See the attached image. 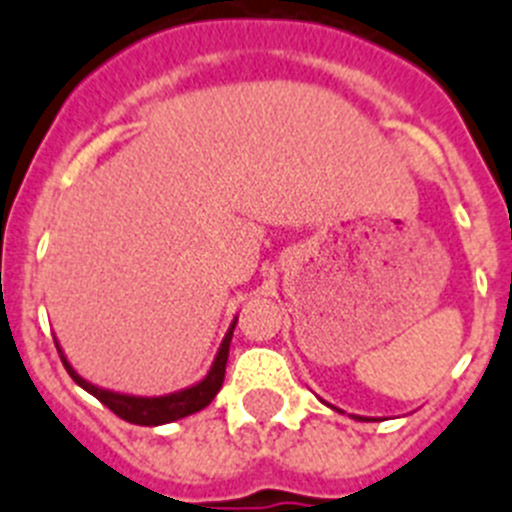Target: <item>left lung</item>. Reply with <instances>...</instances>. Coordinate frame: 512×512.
I'll return each instance as SVG.
<instances>
[{"mask_svg": "<svg viewBox=\"0 0 512 512\" xmlns=\"http://www.w3.org/2000/svg\"><path fill=\"white\" fill-rule=\"evenodd\" d=\"M337 412H340V410H337ZM355 417V420H368V417H361V415H353Z\"/></svg>", "mask_w": 512, "mask_h": 512, "instance_id": "8db88e82", "label": "left lung"}]
</instances>
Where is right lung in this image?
<instances>
[{
  "label": "right lung",
  "mask_w": 512,
  "mask_h": 512,
  "mask_svg": "<svg viewBox=\"0 0 512 512\" xmlns=\"http://www.w3.org/2000/svg\"><path fill=\"white\" fill-rule=\"evenodd\" d=\"M234 327H237V317L229 324L224 340L219 345V353L213 358L211 368L203 376L201 381H195L193 386H185L180 391H172V394H162V397H136V394H123V391L113 389H102V386H95L92 381L82 379L71 363L66 361L64 350H61L59 340H56V350L61 355V363L69 371V376L82 386L84 391H90L92 397L100 399L110 412H115L118 417H123L126 422H133V425H146V428H154V425H167V422L182 420V417L193 415V412H201L203 407L213 402V397L219 394L221 384H224V373H226V358H229V345L231 335H234Z\"/></svg>",
  "instance_id": "right-lung-1"
}]
</instances>
